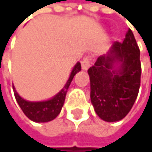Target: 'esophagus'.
I'll use <instances>...</instances> for the list:
<instances>
[{
    "label": "esophagus",
    "mask_w": 152,
    "mask_h": 152,
    "mask_svg": "<svg viewBox=\"0 0 152 152\" xmlns=\"http://www.w3.org/2000/svg\"><path fill=\"white\" fill-rule=\"evenodd\" d=\"M81 64H82V69L83 70H88L90 66V57L86 56V57L83 58Z\"/></svg>",
    "instance_id": "34e87169"
}]
</instances>
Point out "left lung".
<instances>
[{
    "instance_id": "1",
    "label": "left lung",
    "mask_w": 152,
    "mask_h": 152,
    "mask_svg": "<svg viewBox=\"0 0 152 152\" xmlns=\"http://www.w3.org/2000/svg\"><path fill=\"white\" fill-rule=\"evenodd\" d=\"M90 100L95 112L106 122L125 118L132 107L141 83L140 50L129 29L123 43L115 42L108 52L88 68Z\"/></svg>"
}]
</instances>
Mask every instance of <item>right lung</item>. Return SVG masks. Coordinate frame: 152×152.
Listing matches in <instances>:
<instances>
[{"mask_svg":"<svg viewBox=\"0 0 152 152\" xmlns=\"http://www.w3.org/2000/svg\"><path fill=\"white\" fill-rule=\"evenodd\" d=\"M81 71V64L78 62L70 73V76L68 78L66 84L59 92L49 100L42 102H30L26 101L18 94V92L13 86L14 95L16 98V101L19 104L20 107L22 108L23 112L28 117L31 121L36 123H46L55 119L59 113L61 112V109L64 106V99L67 92V89L69 88L70 83L73 80V77L76 75V73Z\"/></svg>","mask_w":152,"mask_h":152,"instance_id":"1","label":"right lung"}]
</instances>
